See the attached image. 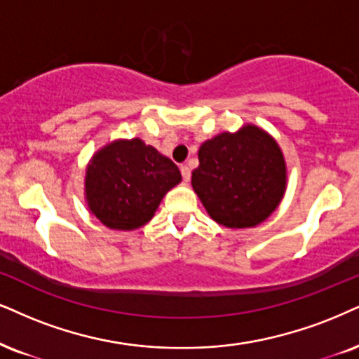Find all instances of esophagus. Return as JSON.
Instances as JSON below:
<instances>
[{
  "label": "esophagus",
  "mask_w": 359,
  "mask_h": 359,
  "mask_svg": "<svg viewBox=\"0 0 359 359\" xmlns=\"http://www.w3.org/2000/svg\"><path fill=\"white\" fill-rule=\"evenodd\" d=\"M181 176H183V180L188 183L189 178H191V170H189V166H187V165L181 166Z\"/></svg>",
  "instance_id": "1"
}]
</instances>
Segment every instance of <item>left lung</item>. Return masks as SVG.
<instances>
[{
  "mask_svg": "<svg viewBox=\"0 0 359 359\" xmlns=\"http://www.w3.org/2000/svg\"><path fill=\"white\" fill-rule=\"evenodd\" d=\"M198 158L191 184L216 223L256 226L280 205L286 187L285 159L276 141L259 128L221 133L201 144Z\"/></svg>",
  "mask_w": 359,
  "mask_h": 359,
  "instance_id": "8db88e82",
  "label": "left lung"
}]
</instances>
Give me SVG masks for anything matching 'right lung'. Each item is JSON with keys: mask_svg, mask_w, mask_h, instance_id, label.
Instances as JSON below:
<instances>
[{"mask_svg": "<svg viewBox=\"0 0 359 359\" xmlns=\"http://www.w3.org/2000/svg\"><path fill=\"white\" fill-rule=\"evenodd\" d=\"M180 181L178 166L153 146L138 138L114 141L88 165V206L108 228L130 231L153 218L163 196Z\"/></svg>", "mask_w": 359, "mask_h": 359, "instance_id": "obj_1", "label": "right lung"}]
</instances>
